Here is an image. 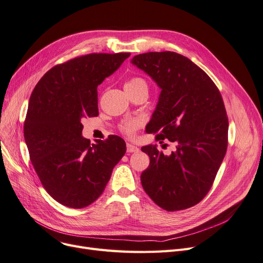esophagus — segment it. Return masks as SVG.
<instances>
[{
    "instance_id": "34e87169",
    "label": "esophagus",
    "mask_w": 263,
    "mask_h": 263,
    "mask_svg": "<svg viewBox=\"0 0 263 263\" xmlns=\"http://www.w3.org/2000/svg\"><path fill=\"white\" fill-rule=\"evenodd\" d=\"M126 150H127L128 153H134V152H138L139 149L137 146L132 144V143H126Z\"/></svg>"
}]
</instances>
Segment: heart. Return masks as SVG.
<instances>
[{
  "mask_svg": "<svg viewBox=\"0 0 263 263\" xmlns=\"http://www.w3.org/2000/svg\"><path fill=\"white\" fill-rule=\"evenodd\" d=\"M125 90L128 93L137 92L141 90L148 91V83L140 77H133L125 83ZM141 126V121L139 119H126L122 121L119 125L120 130L126 136H133L136 134Z\"/></svg>",
  "mask_w": 263,
  "mask_h": 263,
  "instance_id": "b5f03b06",
  "label": "heart"
}]
</instances>
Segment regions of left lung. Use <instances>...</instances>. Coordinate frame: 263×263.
I'll return each mask as SVG.
<instances>
[{
    "instance_id": "left-lung-1",
    "label": "left lung",
    "mask_w": 263,
    "mask_h": 263,
    "mask_svg": "<svg viewBox=\"0 0 263 263\" xmlns=\"http://www.w3.org/2000/svg\"><path fill=\"white\" fill-rule=\"evenodd\" d=\"M132 62L162 88L145 132L176 145L168 156L155 145L142 146L150 156L141 174L143 190L167 212L190 208L211 190L227 152L229 121L221 93L201 68L177 52H144Z\"/></svg>"
}]
</instances>
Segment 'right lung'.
I'll return each instance as SVG.
<instances>
[{"mask_svg": "<svg viewBox=\"0 0 263 263\" xmlns=\"http://www.w3.org/2000/svg\"><path fill=\"white\" fill-rule=\"evenodd\" d=\"M130 52H92L48 70L35 85L24 124L30 160L47 193L70 208H84L102 194L125 141L82 137L83 118L97 117V87Z\"/></svg>", "mask_w": 263, "mask_h": 263, "instance_id": "right-lung-1", "label": "right lung"}]
</instances>
